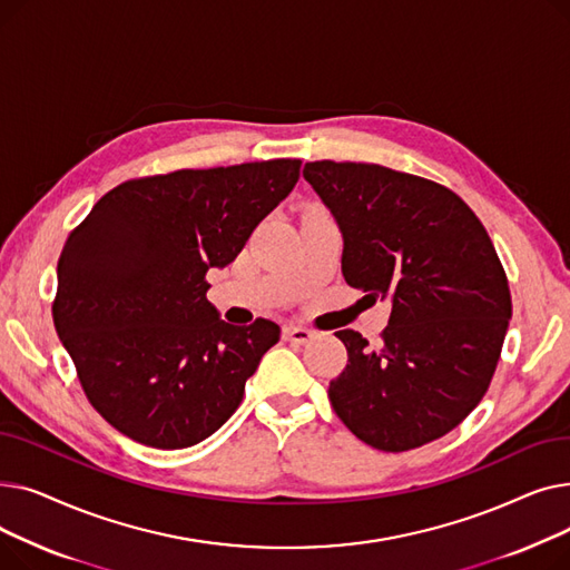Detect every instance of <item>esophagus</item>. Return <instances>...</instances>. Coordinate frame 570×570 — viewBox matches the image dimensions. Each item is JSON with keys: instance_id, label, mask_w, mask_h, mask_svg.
<instances>
[{"instance_id": "esophagus-1", "label": "esophagus", "mask_w": 570, "mask_h": 570, "mask_svg": "<svg viewBox=\"0 0 570 570\" xmlns=\"http://www.w3.org/2000/svg\"><path fill=\"white\" fill-rule=\"evenodd\" d=\"M314 337V333L309 331V327H303V325H284V340L286 342H293V344H307L309 340Z\"/></svg>"}]
</instances>
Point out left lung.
<instances>
[{"label":"left lung","instance_id":"left-lung-1","mask_svg":"<svg viewBox=\"0 0 570 570\" xmlns=\"http://www.w3.org/2000/svg\"><path fill=\"white\" fill-rule=\"evenodd\" d=\"M303 175L342 230L346 284L393 305L374 351L335 333L348 353L327 387L335 413L385 453L455 430L488 393L513 314L485 226L451 189L379 164L325 159Z\"/></svg>","mask_w":570,"mask_h":570}]
</instances>
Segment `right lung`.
Returning <instances> with one entry per match:
<instances>
[{
  "label": "right lung",
  "mask_w": 570,
  "mask_h": 570,
  "mask_svg": "<svg viewBox=\"0 0 570 570\" xmlns=\"http://www.w3.org/2000/svg\"><path fill=\"white\" fill-rule=\"evenodd\" d=\"M301 159L129 179L71 230L57 263L55 331L82 391L125 436L177 451L243 402L279 325H230L207 301L226 267L291 194Z\"/></svg>",
  "instance_id": "add662e5"
}]
</instances>
